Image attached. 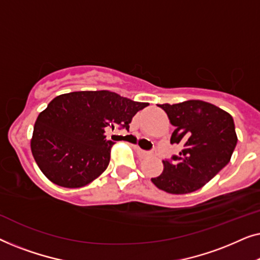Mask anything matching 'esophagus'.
Wrapping results in <instances>:
<instances>
[{
  "label": "esophagus",
  "instance_id": "obj_1",
  "mask_svg": "<svg viewBox=\"0 0 260 260\" xmlns=\"http://www.w3.org/2000/svg\"><path fill=\"white\" fill-rule=\"evenodd\" d=\"M135 149H136V152H137V155L140 156L141 158L148 157V156H150V155H151V152H150V151L143 150V149H141V148H138V147H136V148H135Z\"/></svg>",
  "mask_w": 260,
  "mask_h": 260
}]
</instances>
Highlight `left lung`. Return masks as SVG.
I'll return each instance as SVG.
<instances>
[{
  "instance_id": "1",
  "label": "left lung",
  "mask_w": 260,
  "mask_h": 260,
  "mask_svg": "<svg viewBox=\"0 0 260 260\" xmlns=\"http://www.w3.org/2000/svg\"><path fill=\"white\" fill-rule=\"evenodd\" d=\"M168 115L175 130L170 143L183 149L172 161L165 159L163 172L151 181L170 194L200 189L230 162L238 137L232 116L202 101L158 105Z\"/></svg>"
}]
</instances>
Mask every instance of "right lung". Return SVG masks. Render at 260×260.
Masks as SVG:
<instances>
[{"label":"right lung","mask_w":260,"mask_h":260,"mask_svg":"<svg viewBox=\"0 0 260 260\" xmlns=\"http://www.w3.org/2000/svg\"><path fill=\"white\" fill-rule=\"evenodd\" d=\"M148 106L110 91L60 94L38 116L30 141L31 154L45 176L65 188H80L104 173L112 141L105 127H125Z\"/></svg>","instance_id":"right-lung-1"}]
</instances>
